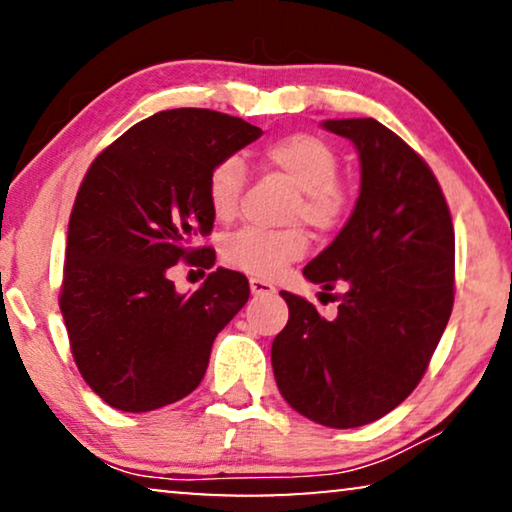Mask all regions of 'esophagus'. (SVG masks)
<instances>
[{"label": "esophagus", "mask_w": 512, "mask_h": 512, "mask_svg": "<svg viewBox=\"0 0 512 512\" xmlns=\"http://www.w3.org/2000/svg\"><path fill=\"white\" fill-rule=\"evenodd\" d=\"M249 286H251V293H256V296H268V293L277 291L275 284L268 282V279H261V277H251Z\"/></svg>", "instance_id": "34e87169"}]
</instances>
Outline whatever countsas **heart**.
Listing matches in <instances>:
<instances>
[{
	"label": "heart",
	"mask_w": 512,
	"mask_h": 512,
	"mask_svg": "<svg viewBox=\"0 0 512 512\" xmlns=\"http://www.w3.org/2000/svg\"><path fill=\"white\" fill-rule=\"evenodd\" d=\"M263 165L282 174L296 188L286 209V221H305L319 233L340 228L352 209V191L338 179L340 156L331 142L310 132L286 135L261 151ZM244 163L230 156L219 160L207 177V202L216 221L237 214L244 191ZM307 233L298 223L286 228H240L221 244V256L230 268L254 277H275L305 256Z\"/></svg>",
	"instance_id": "b5f03b06"
}]
</instances>
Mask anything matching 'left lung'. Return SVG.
Here are the masks:
<instances>
[{"label":"left lung","mask_w":512,"mask_h":512,"mask_svg":"<svg viewBox=\"0 0 512 512\" xmlns=\"http://www.w3.org/2000/svg\"><path fill=\"white\" fill-rule=\"evenodd\" d=\"M324 128L354 142L361 193L303 275L347 291L333 321L282 291L289 324L272 342V370L293 410L354 429L401 405L429 368L454 303V228L431 167L396 132L375 118Z\"/></svg>","instance_id":"1"}]
</instances>
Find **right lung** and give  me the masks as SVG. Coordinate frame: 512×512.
<instances>
[{
    "instance_id": "obj_1",
    "label": "right lung",
    "mask_w": 512,
    "mask_h": 512,
    "mask_svg": "<svg viewBox=\"0 0 512 512\" xmlns=\"http://www.w3.org/2000/svg\"><path fill=\"white\" fill-rule=\"evenodd\" d=\"M263 135L242 118L170 109L144 118L88 167L67 230L60 312L88 387L123 412H149L191 394L223 326L249 300L242 272L216 268L191 296L172 265L209 270L214 214L207 177Z\"/></svg>"
}]
</instances>
